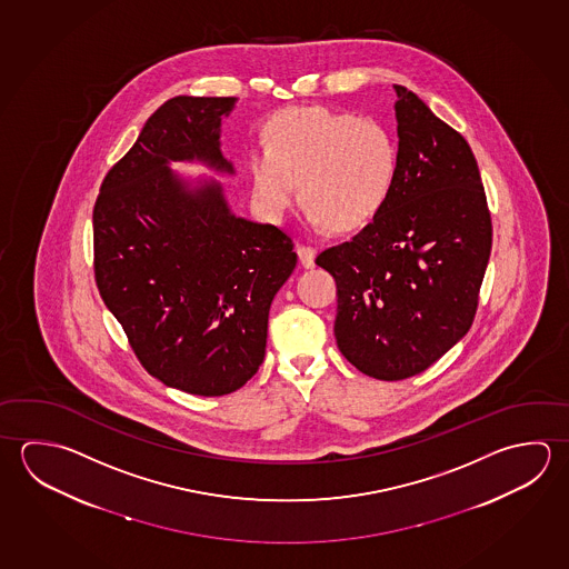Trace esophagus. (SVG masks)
<instances>
[{
  "mask_svg": "<svg viewBox=\"0 0 569 569\" xmlns=\"http://www.w3.org/2000/svg\"><path fill=\"white\" fill-rule=\"evenodd\" d=\"M316 256H318V251L313 250V248H309V246H299V263H301L306 270H311V268L316 266Z\"/></svg>",
  "mask_w": 569,
  "mask_h": 569,
  "instance_id": "esophagus-1",
  "label": "esophagus"
}]
</instances>
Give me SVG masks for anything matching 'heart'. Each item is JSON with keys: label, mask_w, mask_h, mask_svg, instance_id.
Returning a JSON list of instances; mask_svg holds the SVG:
<instances>
[{"label": "heart", "mask_w": 569, "mask_h": 569, "mask_svg": "<svg viewBox=\"0 0 569 569\" xmlns=\"http://www.w3.org/2000/svg\"><path fill=\"white\" fill-rule=\"evenodd\" d=\"M398 171L388 128L328 108H288L271 118L263 148L248 156L253 208L281 221L301 191L311 226L358 230L378 216Z\"/></svg>", "instance_id": "obj_1"}]
</instances>
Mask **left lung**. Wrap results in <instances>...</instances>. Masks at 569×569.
<instances>
[{
    "mask_svg": "<svg viewBox=\"0 0 569 569\" xmlns=\"http://www.w3.org/2000/svg\"><path fill=\"white\" fill-rule=\"evenodd\" d=\"M398 171L378 216L321 251L338 286L336 339L351 366L396 381L468 333L491 251V218L468 141L413 91L393 86Z\"/></svg>",
    "mask_w": 569,
    "mask_h": 569,
    "instance_id": "1",
    "label": "left lung"
}]
</instances>
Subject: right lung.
I'll return each mask as SVG.
<instances>
[{
	"label": "right lung",
	"instance_id": "right-lung-1",
	"mask_svg": "<svg viewBox=\"0 0 569 569\" xmlns=\"http://www.w3.org/2000/svg\"><path fill=\"white\" fill-rule=\"evenodd\" d=\"M236 98L168 100L101 183L93 208L96 281L131 348L168 388L216 398L260 369L271 301L296 268L286 231L236 216L221 120Z\"/></svg>",
	"mask_w": 569,
	"mask_h": 569
}]
</instances>
